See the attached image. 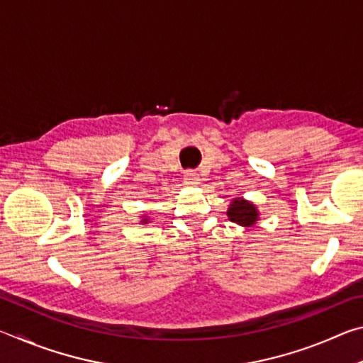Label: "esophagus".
Returning <instances> with one entry per match:
<instances>
[{"mask_svg":"<svg viewBox=\"0 0 363 363\" xmlns=\"http://www.w3.org/2000/svg\"><path fill=\"white\" fill-rule=\"evenodd\" d=\"M184 182H186L187 186H199L200 176L196 174L195 171H187V173H184Z\"/></svg>","mask_w":363,"mask_h":363,"instance_id":"1","label":"esophagus"}]
</instances>
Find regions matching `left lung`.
Returning a JSON list of instances; mask_svg holds the SVG:
<instances>
[{
	"mask_svg": "<svg viewBox=\"0 0 363 363\" xmlns=\"http://www.w3.org/2000/svg\"><path fill=\"white\" fill-rule=\"evenodd\" d=\"M227 218L232 223L250 229L259 220V210L253 201L243 199V196H237V199H232L229 208H227Z\"/></svg>",
	"mask_w": 363,
	"mask_h": 363,
	"instance_id": "left-lung-1",
	"label": "left lung"
}]
</instances>
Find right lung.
I'll return each mask as SVG.
<instances>
[{"mask_svg":"<svg viewBox=\"0 0 363 363\" xmlns=\"http://www.w3.org/2000/svg\"><path fill=\"white\" fill-rule=\"evenodd\" d=\"M149 219H150V218H149V216H145V214H144V216H140V220H139V223H140V224H149V223H150Z\"/></svg>","mask_w":363,"mask_h":363,"instance_id":"right-lung-1","label":"right lung"}]
</instances>
